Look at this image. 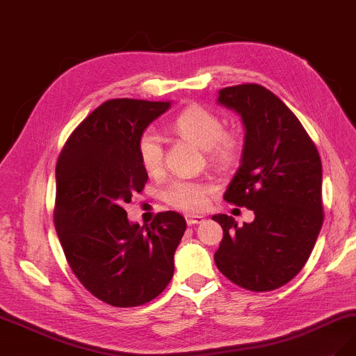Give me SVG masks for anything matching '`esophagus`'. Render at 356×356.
<instances>
[{
    "label": "esophagus",
    "mask_w": 356,
    "mask_h": 356,
    "mask_svg": "<svg viewBox=\"0 0 356 356\" xmlns=\"http://www.w3.org/2000/svg\"><path fill=\"white\" fill-rule=\"evenodd\" d=\"M201 221H202V217H200V216H186V222H188V226L200 225Z\"/></svg>",
    "instance_id": "1"
}]
</instances>
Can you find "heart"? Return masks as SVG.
<instances>
[{"instance_id":"1","label":"heart","mask_w":356,"mask_h":356,"mask_svg":"<svg viewBox=\"0 0 356 356\" xmlns=\"http://www.w3.org/2000/svg\"><path fill=\"white\" fill-rule=\"evenodd\" d=\"M175 134L205 149L208 160L218 167H230L242 149L241 136L225 130L221 118L200 104L188 105L173 120ZM136 151L139 163L151 176L160 175L164 167V143L155 130L140 134ZM214 186L208 181L175 180L163 191V200L181 211L201 213L208 207V196Z\"/></svg>"}]
</instances>
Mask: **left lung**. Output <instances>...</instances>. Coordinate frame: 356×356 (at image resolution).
<instances>
[{"label": "left lung", "instance_id": "8db88e82", "mask_svg": "<svg viewBox=\"0 0 356 356\" xmlns=\"http://www.w3.org/2000/svg\"><path fill=\"white\" fill-rule=\"evenodd\" d=\"M218 102L242 115V164L225 201L252 209L255 220L222 229L217 268L246 291L268 292L304 268L323 226V168L317 147L287 105L267 88L243 83L221 89Z\"/></svg>", "mask_w": 356, "mask_h": 356}]
</instances>
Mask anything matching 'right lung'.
I'll use <instances>...</instances> for the list:
<instances>
[{
	"mask_svg": "<svg viewBox=\"0 0 356 356\" xmlns=\"http://www.w3.org/2000/svg\"><path fill=\"white\" fill-rule=\"evenodd\" d=\"M168 108L161 101L110 99L73 130L58 156L54 225L65 259L88 292L111 307L147 304L173 277L185 218L158 213L140 227L123 208L148 180L138 139Z\"/></svg>",
	"mask_w": 356,
	"mask_h": 356,
	"instance_id": "1",
	"label": "right lung"
}]
</instances>
